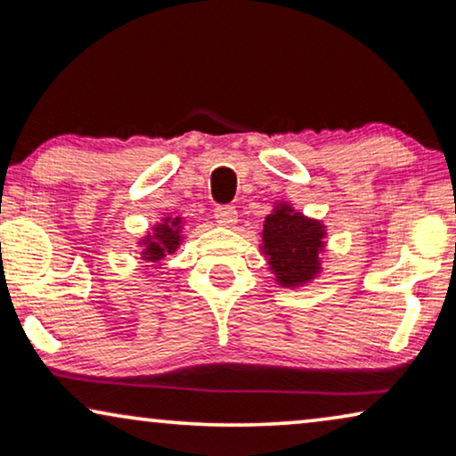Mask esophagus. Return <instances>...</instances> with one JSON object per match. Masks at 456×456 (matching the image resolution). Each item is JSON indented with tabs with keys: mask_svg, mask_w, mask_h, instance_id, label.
<instances>
[{
	"mask_svg": "<svg viewBox=\"0 0 456 456\" xmlns=\"http://www.w3.org/2000/svg\"><path fill=\"white\" fill-rule=\"evenodd\" d=\"M214 216H216V222L222 224V226H234L236 217H239V211H236V207L232 205H220L216 207Z\"/></svg>",
	"mask_w": 456,
	"mask_h": 456,
	"instance_id": "34e87169",
	"label": "esophagus"
}]
</instances>
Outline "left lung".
<instances>
[{"instance_id": "1", "label": "left lung", "mask_w": 456, "mask_h": 456, "mask_svg": "<svg viewBox=\"0 0 456 456\" xmlns=\"http://www.w3.org/2000/svg\"><path fill=\"white\" fill-rule=\"evenodd\" d=\"M322 226L279 205L264 224V253L282 287H295L318 274V253L322 251Z\"/></svg>"}]
</instances>
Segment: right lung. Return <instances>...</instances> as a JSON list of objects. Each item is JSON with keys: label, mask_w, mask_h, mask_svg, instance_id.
<instances>
[{"label": "right lung", "mask_w": 456, "mask_h": 456, "mask_svg": "<svg viewBox=\"0 0 456 456\" xmlns=\"http://www.w3.org/2000/svg\"><path fill=\"white\" fill-rule=\"evenodd\" d=\"M146 249L142 251L149 262H159L167 253H174L180 245V217L169 222V217L163 224H159L155 228V239H149L144 242Z\"/></svg>", "instance_id": "right-lung-1"}]
</instances>
